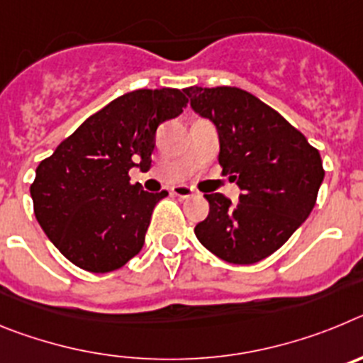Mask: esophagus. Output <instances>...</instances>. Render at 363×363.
<instances>
[{
	"mask_svg": "<svg viewBox=\"0 0 363 363\" xmlns=\"http://www.w3.org/2000/svg\"><path fill=\"white\" fill-rule=\"evenodd\" d=\"M172 194L178 198H191L194 196V189L187 187V185H178V187L172 189Z\"/></svg>",
	"mask_w": 363,
	"mask_h": 363,
	"instance_id": "34e87169",
	"label": "esophagus"
}]
</instances>
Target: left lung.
Here are the masks:
<instances>
[{
  "instance_id": "obj_1",
  "label": "left lung",
  "mask_w": 363,
  "mask_h": 363,
  "mask_svg": "<svg viewBox=\"0 0 363 363\" xmlns=\"http://www.w3.org/2000/svg\"><path fill=\"white\" fill-rule=\"evenodd\" d=\"M191 107L220 136V165L242 189L238 203L205 194L209 216L194 227L205 249L251 265L278 251L307 220L323 182L318 149L274 108L236 86H189Z\"/></svg>"
}]
</instances>
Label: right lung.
I'll list each match as a JSON object with an SVG mask.
<instances>
[{"instance_id": "1", "label": "right lung", "mask_w": 363, "mask_h": 363, "mask_svg": "<svg viewBox=\"0 0 363 363\" xmlns=\"http://www.w3.org/2000/svg\"><path fill=\"white\" fill-rule=\"evenodd\" d=\"M185 107L178 89L127 92L86 118L38 165L34 214L69 262L101 274L142 251L154 205L169 192L133 185L129 171H149L158 125Z\"/></svg>"}]
</instances>
